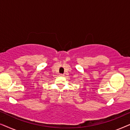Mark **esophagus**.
I'll return each mask as SVG.
<instances>
[{"label": "esophagus", "instance_id": "esophagus-1", "mask_svg": "<svg viewBox=\"0 0 130 130\" xmlns=\"http://www.w3.org/2000/svg\"><path fill=\"white\" fill-rule=\"evenodd\" d=\"M60 76H61V77H63V76H64V74H60Z\"/></svg>", "mask_w": 130, "mask_h": 130}]
</instances>
